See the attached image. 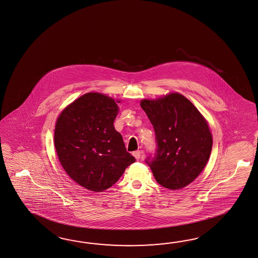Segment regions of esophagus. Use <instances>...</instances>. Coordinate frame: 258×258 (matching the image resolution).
<instances>
[{
    "label": "esophagus",
    "instance_id": "34e87169",
    "mask_svg": "<svg viewBox=\"0 0 258 258\" xmlns=\"http://www.w3.org/2000/svg\"><path fill=\"white\" fill-rule=\"evenodd\" d=\"M133 155L135 156V158L137 159V160H139L140 156H141V152L140 151H136V152H133Z\"/></svg>",
    "mask_w": 258,
    "mask_h": 258
}]
</instances>
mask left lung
<instances>
[{
  "mask_svg": "<svg viewBox=\"0 0 258 258\" xmlns=\"http://www.w3.org/2000/svg\"><path fill=\"white\" fill-rule=\"evenodd\" d=\"M140 106L155 132L156 151L145 162L156 181L171 190L190 184L204 169L212 152V134L205 119L179 93L143 100Z\"/></svg>",
  "mask_w": 258,
  "mask_h": 258,
  "instance_id": "left-lung-1",
  "label": "left lung"
}]
</instances>
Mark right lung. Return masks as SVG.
<instances>
[{"instance_id": "add662e5", "label": "right lung", "mask_w": 258, "mask_h": 258, "mask_svg": "<svg viewBox=\"0 0 258 258\" xmlns=\"http://www.w3.org/2000/svg\"><path fill=\"white\" fill-rule=\"evenodd\" d=\"M118 113L112 98L86 93L60 113L55 126L60 164L70 178L90 191L108 189L136 161L113 125Z\"/></svg>"}]
</instances>
